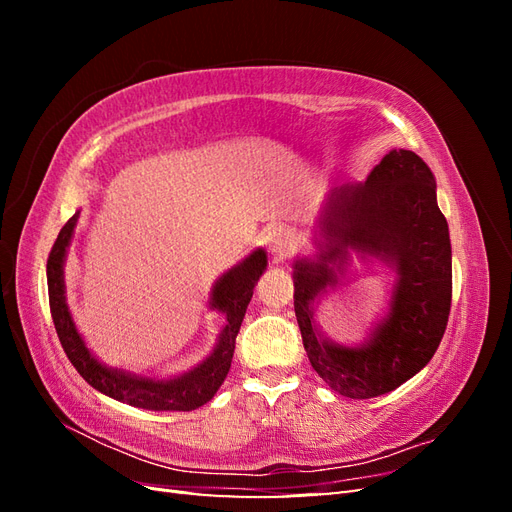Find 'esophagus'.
I'll return each mask as SVG.
<instances>
[{
  "mask_svg": "<svg viewBox=\"0 0 512 512\" xmlns=\"http://www.w3.org/2000/svg\"><path fill=\"white\" fill-rule=\"evenodd\" d=\"M294 243H297V235H294V232L288 228H273L267 237V245H269L271 254L280 260L290 254Z\"/></svg>",
  "mask_w": 512,
  "mask_h": 512,
  "instance_id": "1",
  "label": "esophagus"
}]
</instances>
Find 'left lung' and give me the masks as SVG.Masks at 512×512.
<instances>
[{
    "label": "left lung",
    "instance_id": "1",
    "mask_svg": "<svg viewBox=\"0 0 512 512\" xmlns=\"http://www.w3.org/2000/svg\"><path fill=\"white\" fill-rule=\"evenodd\" d=\"M320 235L318 262L297 260L292 275L307 359L339 395L369 399L389 393L431 361L451 314V239L436 200V177L414 151L393 149L367 181L329 194ZM348 244L386 259L398 273L390 316L359 349L322 340L311 314L317 294L336 283L328 262L343 264Z\"/></svg>",
    "mask_w": 512,
    "mask_h": 512
}]
</instances>
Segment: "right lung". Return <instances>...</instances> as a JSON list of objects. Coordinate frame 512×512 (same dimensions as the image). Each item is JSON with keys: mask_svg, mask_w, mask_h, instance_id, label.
<instances>
[{"mask_svg": "<svg viewBox=\"0 0 512 512\" xmlns=\"http://www.w3.org/2000/svg\"><path fill=\"white\" fill-rule=\"evenodd\" d=\"M76 220H79V213H74L64 224V228L59 230V235L51 247L49 260H46L51 316L55 322V331L61 348L68 354L70 363L96 391L117 401H123V404H130L134 408L190 412L196 410L198 406L207 404V401L218 393L230 369L232 352H235L237 333L241 329L245 309L252 301L258 277L267 269L265 250L252 252L243 262H239L237 267H232L228 273H224L218 284L213 286L211 307H215L226 316V327L209 359L188 371V374L173 380L138 378L126 374V371L108 369L98 359H94V354L87 350L83 337L76 331L72 322L64 288V260Z\"/></svg>", "mask_w": 512, "mask_h": 512, "instance_id": "right-lung-1", "label": "right lung"}]
</instances>
